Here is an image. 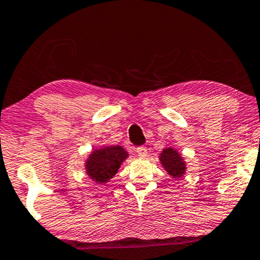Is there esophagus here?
<instances>
[{
  "mask_svg": "<svg viewBox=\"0 0 260 260\" xmlns=\"http://www.w3.org/2000/svg\"><path fill=\"white\" fill-rule=\"evenodd\" d=\"M136 153H137V155L140 156V158H145V156H147V148L145 146L137 147Z\"/></svg>",
  "mask_w": 260,
  "mask_h": 260,
  "instance_id": "34e87169",
  "label": "esophagus"
}]
</instances>
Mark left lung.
<instances>
[{
  "label": "left lung",
  "instance_id": "8db88e82",
  "mask_svg": "<svg viewBox=\"0 0 260 260\" xmlns=\"http://www.w3.org/2000/svg\"><path fill=\"white\" fill-rule=\"evenodd\" d=\"M159 160L168 175L171 176L172 178H181L185 174L187 164L177 149L172 148V147H166L159 154Z\"/></svg>",
  "mask_w": 260,
  "mask_h": 260
}]
</instances>
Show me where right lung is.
<instances>
[{"instance_id":"obj_1","label":"right lung","mask_w":260,"mask_h":260,"mask_svg":"<svg viewBox=\"0 0 260 260\" xmlns=\"http://www.w3.org/2000/svg\"><path fill=\"white\" fill-rule=\"evenodd\" d=\"M127 156L129 153L121 146H102L92 149L84 164L86 175L92 182L104 185L114 177Z\"/></svg>"}]
</instances>
